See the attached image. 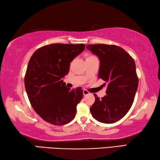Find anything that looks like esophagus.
<instances>
[{"label":"esophagus","mask_w":160,"mask_h":160,"mask_svg":"<svg viewBox=\"0 0 160 160\" xmlns=\"http://www.w3.org/2000/svg\"><path fill=\"white\" fill-rule=\"evenodd\" d=\"M90 94V92H89L88 90H83V95L84 96L88 95V94Z\"/></svg>","instance_id":"obj_1"}]
</instances>
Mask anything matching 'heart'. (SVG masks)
<instances>
[{"mask_svg":"<svg viewBox=\"0 0 160 160\" xmlns=\"http://www.w3.org/2000/svg\"><path fill=\"white\" fill-rule=\"evenodd\" d=\"M90 57H94V56H92V55H88V57H87V58H90Z\"/></svg>","mask_w":160,"mask_h":160,"instance_id":"heart-1","label":"heart"}]
</instances>
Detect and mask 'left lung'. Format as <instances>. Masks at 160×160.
Segmentation results:
<instances>
[{
  "label": "left lung",
  "instance_id": "obj_1",
  "mask_svg": "<svg viewBox=\"0 0 160 160\" xmlns=\"http://www.w3.org/2000/svg\"><path fill=\"white\" fill-rule=\"evenodd\" d=\"M87 48L99 57L98 77L107 83V95L99 99L94 94L95 102L90 112L99 122L113 123L128 113L133 103L138 86L135 61L116 45L90 44Z\"/></svg>",
  "mask_w": 160,
  "mask_h": 160
}]
</instances>
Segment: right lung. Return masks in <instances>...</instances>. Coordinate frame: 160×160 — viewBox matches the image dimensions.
<instances>
[{
	"instance_id": "obj_1",
	"label": "right lung",
	"mask_w": 160,
	"mask_h": 160,
	"mask_svg": "<svg viewBox=\"0 0 160 160\" xmlns=\"http://www.w3.org/2000/svg\"><path fill=\"white\" fill-rule=\"evenodd\" d=\"M85 48L83 44H52L38 48L29 59L25 90L35 112L47 122L61 126L75 118L83 91L80 87L70 90L62 78Z\"/></svg>"
}]
</instances>
